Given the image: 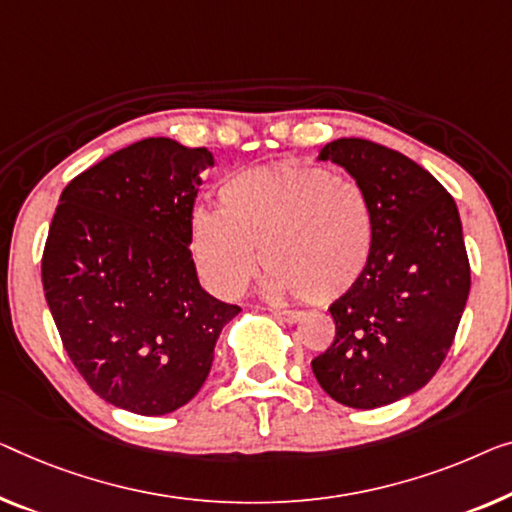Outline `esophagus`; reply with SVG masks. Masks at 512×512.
Wrapping results in <instances>:
<instances>
[{"instance_id": "34e87169", "label": "esophagus", "mask_w": 512, "mask_h": 512, "mask_svg": "<svg viewBox=\"0 0 512 512\" xmlns=\"http://www.w3.org/2000/svg\"><path fill=\"white\" fill-rule=\"evenodd\" d=\"M271 315L280 319V322H287V324H296L299 319L303 317V312L299 310H282V308H271Z\"/></svg>"}]
</instances>
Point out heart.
Here are the masks:
<instances>
[{"label": "heart", "instance_id": "obj_1", "mask_svg": "<svg viewBox=\"0 0 512 512\" xmlns=\"http://www.w3.org/2000/svg\"><path fill=\"white\" fill-rule=\"evenodd\" d=\"M375 246V223L361 186L324 167L273 163L234 172L220 186V209L190 216V253L204 282L241 294L259 262L273 299L331 303L358 285Z\"/></svg>", "mask_w": 512, "mask_h": 512}]
</instances>
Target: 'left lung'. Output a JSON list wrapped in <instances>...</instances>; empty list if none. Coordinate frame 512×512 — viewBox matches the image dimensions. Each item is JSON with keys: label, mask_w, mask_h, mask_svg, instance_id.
Wrapping results in <instances>:
<instances>
[{"label": "left lung", "mask_w": 512, "mask_h": 512, "mask_svg": "<svg viewBox=\"0 0 512 512\" xmlns=\"http://www.w3.org/2000/svg\"><path fill=\"white\" fill-rule=\"evenodd\" d=\"M319 160L345 167L368 197L375 246L358 285L331 305L335 340L312 361L335 402L375 409L423 388L444 363L471 271L455 200L400 151L333 140Z\"/></svg>", "instance_id": "1"}]
</instances>
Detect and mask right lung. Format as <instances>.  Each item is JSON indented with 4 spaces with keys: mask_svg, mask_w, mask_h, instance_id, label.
<instances>
[{
    "mask_svg": "<svg viewBox=\"0 0 512 512\" xmlns=\"http://www.w3.org/2000/svg\"><path fill=\"white\" fill-rule=\"evenodd\" d=\"M207 149L147 137L78 174L43 250V292L66 354L114 407L163 416L209 377L239 305L204 292L190 216Z\"/></svg>",
    "mask_w": 512,
    "mask_h": 512,
    "instance_id": "obj_1",
    "label": "right lung"
}]
</instances>
